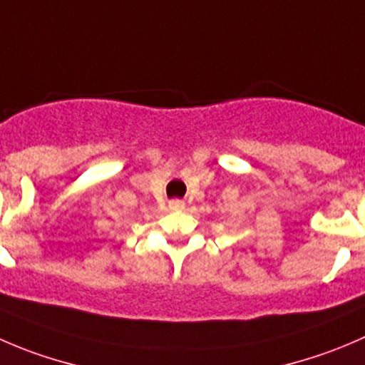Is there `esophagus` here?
<instances>
[{"instance_id":"1","label":"esophagus","mask_w":365,"mask_h":365,"mask_svg":"<svg viewBox=\"0 0 365 365\" xmlns=\"http://www.w3.org/2000/svg\"><path fill=\"white\" fill-rule=\"evenodd\" d=\"M169 208H171V210H175V212L185 210V203H183V201H180V200H173L171 203H169Z\"/></svg>"}]
</instances>
